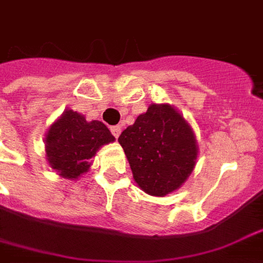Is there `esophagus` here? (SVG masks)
Masks as SVG:
<instances>
[{"label": "esophagus", "mask_w": 263, "mask_h": 263, "mask_svg": "<svg viewBox=\"0 0 263 263\" xmlns=\"http://www.w3.org/2000/svg\"><path fill=\"white\" fill-rule=\"evenodd\" d=\"M110 131H111V134L114 135V137L118 138V137H120V134H121V126H120V125L110 126Z\"/></svg>", "instance_id": "34e87169"}]
</instances>
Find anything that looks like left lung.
<instances>
[{"label":"left lung","instance_id":"1","mask_svg":"<svg viewBox=\"0 0 263 263\" xmlns=\"http://www.w3.org/2000/svg\"><path fill=\"white\" fill-rule=\"evenodd\" d=\"M118 142L143 191L164 196L180 188L195 166L198 147L191 126L168 104H152Z\"/></svg>","mask_w":263,"mask_h":263}]
</instances>
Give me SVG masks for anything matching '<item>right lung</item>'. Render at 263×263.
Listing matches in <instances>:
<instances>
[{
	"label": "right lung",
	"mask_w": 263,
	"mask_h": 263,
	"mask_svg": "<svg viewBox=\"0 0 263 263\" xmlns=\"http://www.w3.org/2000/svg\"><path fill=\"white\" fill-rule=\"evenodd\" d=\"M112 141L114 137L103 122H87L79 112L67 110L47 132V160L64 178H78L89 170L97 149Z\"/></svg>",
	"instance_id": "add662e5"
}]
</instances>
